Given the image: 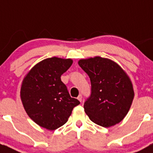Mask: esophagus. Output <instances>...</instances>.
Returning <instances> with one entry per match:
<instances>
[{
  "mask_svg": "<svg viewBox=\"0 0 153 153\" xmlns=\"http://www.w3.org/2000/svg\"><path fill=\"white\" fill-rule=\"evenodd\" d=\"M82 98H83V97H82V95H81V94H79L77 97L78 100H79V102H82Z\"/></svg>",
  "mask_w": 153,
  "mask_h": 153,
  "instance_id": "34e87169",
  "label": "esophagus"
}]
</instances>
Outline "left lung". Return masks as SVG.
<instances>
[{
  "instance_id": "8db88e82",
  "label": "left lung",
  "mask_w": 153,
  "mask_h": 153,
  "mask_svg": "<svg viewBox=\"0 0 153 153\" xmlns=\"http://www.w3.org/2000/svg\"><path fill=\"white\" fill-rule=\"evenodd\" d=\"M78 63L91 82V94L83 105L90 120L102 127L121 122L134 97L132 82L125 71L113 60L100 56L82 59Z\"/></svg>"
}]
</instances>
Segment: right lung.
<instances>
[{
    "label": "right lung",
    "mask_w": 153,
    "mask_h": 153,
    "mask_svg": "<svg viewBox=\"0 0 153 153\" xmlns=\"http://www.w3.org/2000/svg\"><path fill=\"white\" fill-rule=\"evenodd\" d=\"M71 59L47 58L36 64L24 77L21 89L23 106L40 126L54 130L67 122L80 102L70 96L60 76L72 65Z\"/></svg>",
    "instance_id": "1"
}]
</instances>
